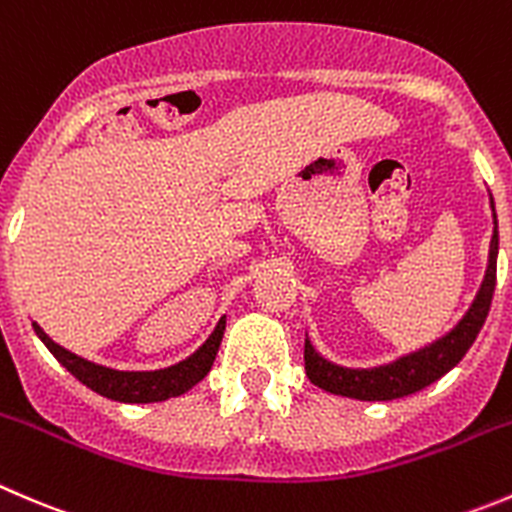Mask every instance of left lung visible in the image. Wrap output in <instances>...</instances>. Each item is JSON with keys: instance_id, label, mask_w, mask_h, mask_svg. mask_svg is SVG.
<instances>
[{"instance_id": "obj_1", "label": "left lung", "mask_w": 512, "mask_h": 512, "mask_svg": "<svg viewBox=\"0 0 512 512\" xmlns=\"http://www.w3.org/2000/svg\"><path fill=\"white\" fill-rule=\"evenodd\" d=\"M490 196V194H488ZM493 209V236H490L488 266H485L483 283L475 293L473 303L463 313L458 323L426 346L411 353H403L396 361L381 363L371 368H351L333 363L331 358L321 356L306 333L303 346V361H306V376L313 386L333 393V396L356 398V401H393V398L411 396L438 381L440 376L455 368L460 358L468 353L473 341L478 338L485 318H488L490 301L495 291V268H498V216H495V201L490 196Z\"/></svg>"}]
</instances>
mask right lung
<instances>
[{"mask_svg": "<svg viewBox=\"0 0 512 512\" xmlns=\"http://www.w3.org/2000/svg\"><path fill=\"white\" fill-rule=\"evenodd\" d=\"M34 333L39 336V341L49 348L54 358L72 373L77 381H82L86 388H91L99 396L111 398V401L119 403H159L166 398L184 396L186 391L196 386L199 381H204L206 373L214 366V358L219 353L221 338L226 331V316L219 318L216 328L211 331V336L191 353L184 361L174 363L169 368H159V371H116V368L99 366L94 361H86V358L77 356V353L67 351L64 346L54 343L47 333L42 331L39 323H32Z\"/></svg>", "mask_w": 512, "mask_h": 512, "instance_id": "1", "label": "right lung"}]
</instances>
